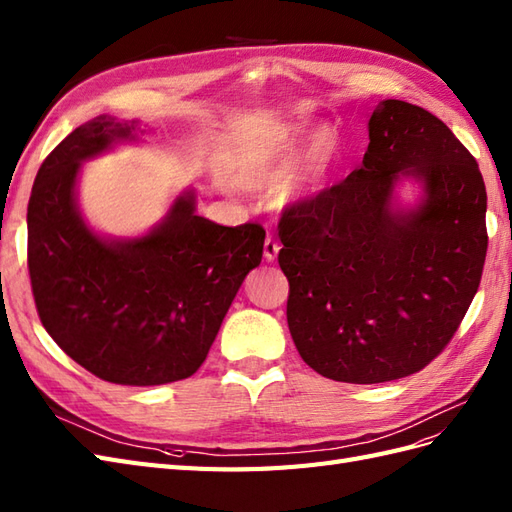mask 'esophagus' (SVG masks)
I'll return each instance as SVG.
<instances>
[{
    "mask_svg": "<svg viewBox=\"0 0 512 512\" xmlns=\"http://www.w3.org/2000/svg\"><path fill=\"white\" fill-rule=\"evenodd\" d=\"M278 254H280V243L275 241L273 237H267V239H265V258H267L269 262H273L275 258H278Z\"/></svg>",
    "mask_w": 512,
    "mask_h": 512,
    "instance_id": "1",
    "label": "esophagus"
}]
</instances>
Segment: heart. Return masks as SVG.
<instances>
[{"label": "heart", "mask_w": 512, "mask_h": 512, "mask_svg": "<svg viewBox=\"0 0 512 512\" xmlns=\"http://www.w3.org/2000/svg\"><path fill=\"white\" fill-rule=\"evenodd\" d=\"M299 129L282 127L262 140L252 153L247 183L262 189L284 185L286 202H306L329 185L340 161V140L334 129L314 131L308 146L299 153Z\"/></svg>", "instance_id": "1"}]
</instances>
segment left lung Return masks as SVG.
<instances>
[{"label": "left lung", "mask_w": 512, "mask_h": 512, "mask_svg": "<svg viewBox=\"0 0 512 512\" xmlns=\"http://www.w3.org/2000/svg\"><path fill=\"white\" fill-rule=\"evenodd\" d=\"M362 165L280 219L286 319L303 362L344 383H385L444 351L487 256V189L476 159L426 109L381 101ZM403 177L423 185L398 210Z\"/></svg>", "instance_id": "8db88e82"}]
</instances>
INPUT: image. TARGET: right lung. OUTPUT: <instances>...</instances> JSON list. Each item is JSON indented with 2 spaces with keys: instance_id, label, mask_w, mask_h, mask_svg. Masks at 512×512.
I'll return each instance as SVG.
<instances>
[{
  "instance_id": "obj_1",
  "label": "right lung",
  "mask_w": 512,
  "mask_h": 512,
  "mask_svg": "<svg viewBox=\"0 0 512 512\" xmlns=\"http://www.w3.org/2000/svg\"><path fill=\"white\" fill-rule=\"evenodd\" d=\"M137 122L99 116L40 165L27 204V269L40 323L79 366L118 385L191 377L209 355L265 230L219 226L183 191L144 237L105 239L81 217V163L137 140Z\"/></svg>"
}]
</instances>
